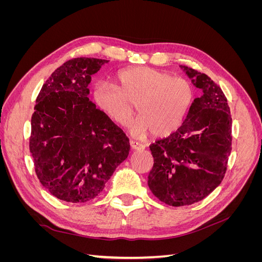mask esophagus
<instances>
[{
    "instance_id": "obj_1",
    "label": "esophagus",
    "mask_w": 262,
    "mask_h": 262,
    "mask_svg": "<svg viewBox=\"0 0 262 262\" xmlns=\"http://www.w3.org/2000/svg\"><path fill=\"white\" fill-rule=\"evenodd\" d=\"M130 146L132 149H136V150H139V149H143L144 148V145L139 143V142H136V141H132L130 140Z\"/></svg>"
}]
</instances>
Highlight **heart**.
Segmentation results:
<instances>
[{
  "label": "heart",
  "mask_w": 262,
  "mask_h": 262,
  "mask_svg": "<svg viewBox=\"0 0 262 262\" xmlns=\"http://www.w3.org/2000/svg\"><path fill=\"white\" fill-rule=\"evenodd\" d=\"M117 86L96 82L92 99L110 120L124 125L136 102L139 116L129 122L134 137L152 133L163 138L177 131L192 105L194 92L185 78L148 67H134L119 71L115 76Z\"/></svg>",
  "instance_id": "b5f03b06"
}]
</instances>
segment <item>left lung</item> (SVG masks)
Here are the masks:
<instances>
[{"instance_id":"1","label":"left lung","mask_w":262,"mask_h":262,"mask_svg":"<svg viewBox=\"0 0 262 262\" xmlns=\"http://www.w3.org/2000/svg\"><path fill=\"white\" fill-rule=\"evenodd\" d=\"M180 68L203 94L176 132L149 145L154 165L148 187L171 207L208 196L223 180L232 150V117L224 93L207 74Z\"/></svg>"}]
</instances>
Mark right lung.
I'll use <instances>...</instances> for the list:
<instances>
[{"mask_svg":"<svg viewBox=\"0 0 262 262\" xmlns=\"http://www.w3.org/2000/svg\"><path fill=\"white\" fill-rule=\"evenodd\" d=\"M107 62L67 61L36 99L29 138L36 175L63 201L83 203L96 198L129 155V139L89 98L92 75Z\"/></svg>","mask_w":262,"mask_h":262,"instance_id":"right-lung-1","label":"right lung"}]
</instances>
